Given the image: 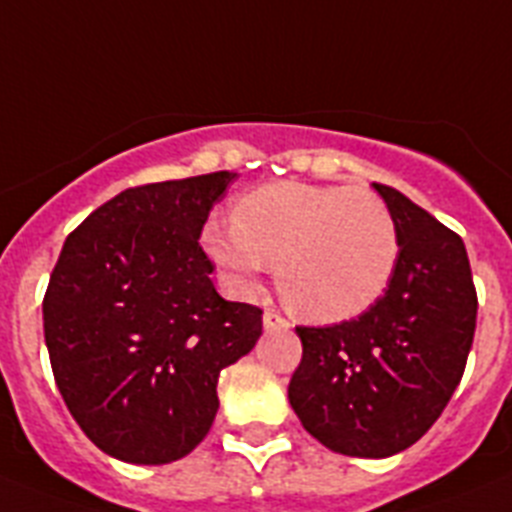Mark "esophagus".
<instances>
[{"instance_id":"34e87169","label":"esophagus","mask_w":512,"mask_h":512,"mask_svg":"<svg viewBox=\"0 0 512 512\" xmlns=\"http://www.w3.org/2000/svg\"><path fill=\"white\" fill-rule=\"evenodd\" d=\"M262 324H265V330H288V327H291L288 319L273 309H268L265 314H262Z\"/></svg>"}]
</instances>
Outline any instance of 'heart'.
<instances>
[{"label": "heart", "mask_w": 512, "mask_h": 512, "mask_svg": "<svg viewBox=\"0 0 512 512\" xmlns=\"http://www.w3.org/2000/svg\"><path fill=\"white\" fill-rule=\"evenodd\" d=\"M201 244L237 291H255L265 265L288 309L342 322L379 301L399 257L394 216L363 188L275 182L242 195L234 226L206 221Z\"/></svg>", "instance_id": "1"}]
</instances>
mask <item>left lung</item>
I'll use <instances>...</instances> for the list:
<instances>
[{"label":"left lung","mask_w":512,"mask_h":512,"mask_svg":"<svg viewBox=\"0 0 512 512\" xmlns=\"http://www.w3.org/2000/svg\"><path fill=\"white\" fill-rule=\"evenodd\" d=\"M373 188L397 224L389 288L358 319L296 327L304 355L288 384L306 433L358 459H386L428 433L464 376L477 327L459 234L399 190Z\"/></svg>","instance_id":"8db88e82"}]
</instances>
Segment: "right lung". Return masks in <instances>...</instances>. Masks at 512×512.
Masks as SVG:
<instances>
[{
	"label": "right lung",
	"instance_id": "obj_1",
	"mask_svg": "<svg viewBox=\"0 0 512 512\" xmlns=\"http://www.w3.org/2000/svg\"><path fill=\"white\" fill-rule=\"evenodd\" d=\"M234 172L128 188L64 242L43 299L53 379L113 459L188 456L219 410L226 366L255 348L262 309L221 299L201 239Z\"/></svg>",
	"mask_w": 512,
	"mask_h": 512
}]
</instances>
